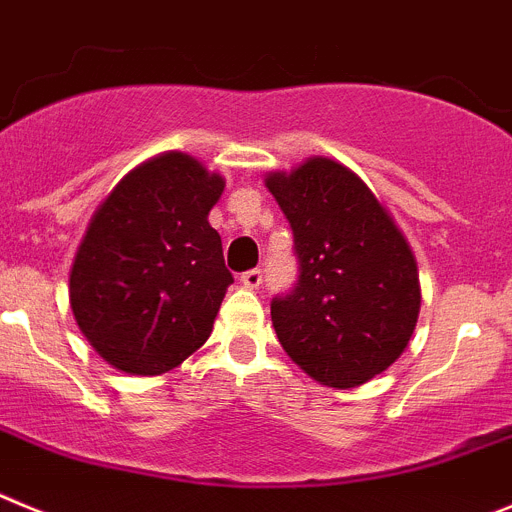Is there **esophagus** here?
Instances as JSON below:
<instances>
[{"mask_svg": "<svg viewBox=\"0 0 512 512\" xmlns=\"http://www.w3.org/2000/svg\"><path fill=\"white\" fill-rule=\"evenodd\" d=\"M239 280H242V285H245V288H260L262 285V270H247V273H242L239 275Z\"/></svg>", "mask_w": 512, "mask_h": 512, "instance_id": "esophagus-1", "label": "esophagus"}]
</instances>
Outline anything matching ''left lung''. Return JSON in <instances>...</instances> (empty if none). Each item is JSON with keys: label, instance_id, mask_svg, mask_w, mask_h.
I'll list each match as a JSON object with an SVG mask.
<instances>
[{"label": "left lung", "instance_id": "1", "mask_svg": "<svg viewBox=\"0 0 512 512\" xmlns=\"http://www.w3.org/2000/svg\"><path fill=\"white\" fill-rule=\"evenodd\" d=\"M265 186L293 229L296 288L270 303L275 334L303 372L357 388L411 342L421 285L411 247L349 168L311 158Z\"/></svg>", "mask_w": 512, "mask_h": 512}]
</instances>
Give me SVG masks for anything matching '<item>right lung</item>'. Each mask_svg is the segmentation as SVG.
Returning a JSON list of instances; mask_svg holds the SVG:
<instances>
[{"label": "right lung", "instance_id": "1", "mask_svg": "<svg viewBox=\"0 0 512 512\" xmlns=\"http://www.w3.org/2000/svg\"><path fill=\"white\" fill-rule=\"evenodd\" d=\"M224 178L191 155L130 170L91 216L71 267V308L117 370L163 375L209 339L232 273L209 211Z\"/></svg>", "mask_w": 512, "mask_h": 512}]
</instances>
